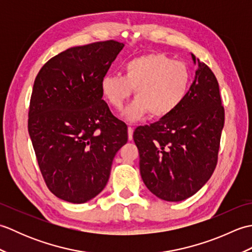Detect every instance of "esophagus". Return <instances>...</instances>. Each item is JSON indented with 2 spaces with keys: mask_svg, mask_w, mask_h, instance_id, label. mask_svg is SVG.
Listing matches in <instances>:
<instances>
[{
  "mask_svg": "<svg viewBox=\"0 0 252 252\" xmlns=\"http://www.w3.org/2000/svg\"><path fill=\"white\" fill-rule=\"evenodd\" d=\"M127 137H129V141L133 140V127L131 126L127 127Z\"/></svg>",
  "mask_w": 252,
  "mask_h": 252,
  "instance_id": "esophagus-1",
  "label": "esophagus"
}]
</instances>
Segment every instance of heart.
I'll return each mask as SVG.
<instances>
[{
  "mask_svg": "<svg viewBox=\"0 0 252 252\" xmlns=\"http://www.w3.org/2000/svg\"><path fill=\"white\" fill-rule=\"evenodd\" d=\"M190 79L185 63L153 52L127 61L123 65V76L106 74L100 81V91L107 103L119 110L134 89L136 98L123 111L126 120H138L147 112L153 119H163L183 103Z\"/></svg>",
  "mask_w": 252,
  "mask_h": 252,
  "instance_id": "1",
  "label": "heart"
}]
</instances>
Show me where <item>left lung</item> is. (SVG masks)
<instances>
[{
	"label": "left lung",
	"mask_w": 252,
	"mask_h": 252,
	"mask_svg": "<svg viewBox=\"0 0 252 252\" xmlns=\"http://www.w3.org/2000/svg\"><path fill=\"white\" fill-rule=\"evenodd\" d=\"M198 63L194 82L170 116L133 133L147 189L165 201H181L205 185L217 167L224 108L215 73Z\"/></svg>",
	"instance_id": "obj_1"
}]
</instances>
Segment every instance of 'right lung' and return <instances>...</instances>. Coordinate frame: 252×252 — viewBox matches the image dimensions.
I'll use <instances>...</instances> for the list:
<instances>
[{"label":"right lung","mask_w":252,"mask_h":252,"mask_svg":"<svg viewBox=\"0 0 252 252\" xmlns=\"http://www.w3.org/2000/svg\"><path fill=\"white\" fill-rule=\"evenodd\" d=\"M123 46L109 40L70 47L51 58L34 80L29 135L46 186L65 201L97 196L127 142L126 123L111 114L100 91Z\"/></svg>","instance_id":"right-lung-1"}]
</instances>
